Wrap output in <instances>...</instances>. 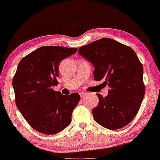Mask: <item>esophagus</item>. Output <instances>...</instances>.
Returning a JSON list of instances; mask_svg holds the SVG:
<instances>
[{
    "mask_svg": "<svg viewBox=\"0 0 160 160\" xmlns=\"http://www.w3.org/2000/svg\"><path fill=\"white\" fill-rule=\"evenodd\" d=\"M79 94H80L81 97H82H82H83V96L85 95V94H86V93H84V92H80V93H79Z\"/></svg>",
    "mask_w": 160,
    "mask_h": 160,
    "instance_id": "esophagus-1",
    "label": "esophagus"
}]
</instances>
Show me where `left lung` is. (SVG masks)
<instances>
[{
    "mask_svg": "<svg viewBox=\"0 0 160 160\" xmlns=\"http://www.w3.org/2000/svg\"><path fill=\"white\" fill-rule=\"evenodd\" d=\"M78 54L95 69L96 81L103 80L110 87L93 109V118L110 130L125 127L137 115L145 96L143 67L134 50L111 38H102L78 49Z\"/></svg>",
    "mask_w": 160,
    "mask_h": 160,
    "instance_id": "left-lung-1",
    "label": "left lung"
}]
</instances>
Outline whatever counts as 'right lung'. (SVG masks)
I'll return each mask as SVG.
<instances>
[{
    "label": "right lung",
    "mask_w": 160,
    "mask_h": 160,
    "mask_svg": "<svg viewBox=\"0 0 160 160\" xmlns=\"http://www.w3.org/2000/svg\"><path fill=\"white\" fill-rule=\"evenodd\" d=\"M77 50L64 47H41L18 64L12 79L15 103L26 121L37 131L56 134L72 121L80 95H62L53 87L59 83V62Z\"/></svg>",
    "instance_id": "add662e5"
}]
</instances>
